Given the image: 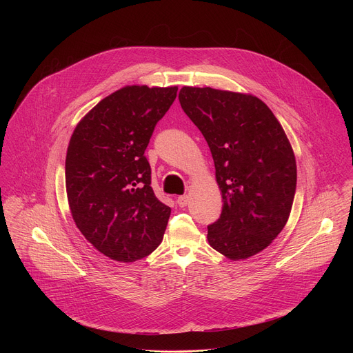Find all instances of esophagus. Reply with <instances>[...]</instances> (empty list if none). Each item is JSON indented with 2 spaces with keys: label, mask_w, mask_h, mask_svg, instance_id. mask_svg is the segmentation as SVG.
<instances>
[{
  "label": "esophagus",
  "mask_w": 353,
  "mask_h": 353,
  "mask_svg": "<svg viewBox=\"0 0 353 353\" xmlns=\"http://www.w3.org/2000/svg\"><path fill=\"white\" fill-rule=\"evenodd\" d=\"M177 204H179V207H185L188 204V196L187 195L177 196Z\"/></svg>",
  "instance_id": "obj_1"
}]
</instances>
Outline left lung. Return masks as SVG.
Returning a JSON list of instances; mask_svg holds the SVG:
<instances>
[{
    "label": "left lung",
    "mask_w": 353,
    "mask_h": 353,
    "mask_svg": "<svg viewBox=\"0 0 353 353\" xmlns=\"http://www.w3.org/2000/svg\"><path fill=\"white\" fill-rule=\"evenodd\" d=\"M179 100L208 142L222 194V214L208 226V243L233 261L256 256L290 215L297 176L292 145L254 94L183 86Z\"/></svg>",
    "instance_id": "1"
}]
</instances>
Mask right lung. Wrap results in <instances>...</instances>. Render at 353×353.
Returning a JSON list of instances; mask_svg holds the SVG:
<instances>
[{"mask_svg":"<svg viewBox=\"0 0 353 353\" xmlns=\"http://www.w3.org/2000/svg\"><path fill=\"white\" fill-rule=\"evenodd\" d=\"M177 86H124L89 110L67 149L65 188L72 219L106 257L134 263L163 240L170 207L150 187L145 149Z\"/></svg>","mask_w":353,"mask_h":353,"instance_id":"obj_1","label":"right lung"}]
</instances>
